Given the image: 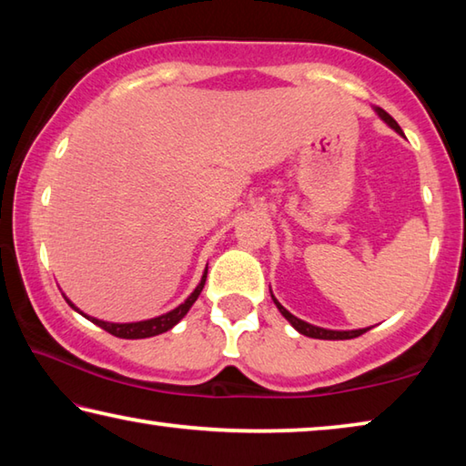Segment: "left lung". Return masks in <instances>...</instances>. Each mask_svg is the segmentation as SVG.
<instances>
[{
  "label": "left lung",
  "mask_w": 466,
  "mask_h": 466,
  "mask_svg": "<svg viewBox=\"0 0 466 466\" xmlns=\"http://www.w3.org/2000/svg\"><path fill=\"white\" fill-rule=\"evenodd\" d=\"M376 113H378V116H380V119H382L386 125H390V127H392L394 131L403 133V131H400V127H399V123L394 121L392 116H390L389 113H386V110L376 108ZM273 302L278 304V309H279V312L283 314V317H286V319L291 322V327H294V329L298 330V333H302V335H306V337H312V339H353V337L364 335L366 330H368V329H358V330H329V329L314 327V325H310V322L299 320L298 317H294V314L288 312L275 298H273Z\"/></svg>",
  "instance_id": "obj_1"
}]
</instances>
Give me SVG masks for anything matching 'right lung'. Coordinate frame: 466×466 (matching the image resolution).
I'll use <instances>...</instances> for the list:
<instances>
[{"mask_svg": "<svg viewBox=\"0 0 466 466\" xmlns=\"http://www.w3.org/2000/svg\"><path fill=\"white\" fill-rule=\"evenodd\" d=\"M205 278H208V269H205L203 278H201V283L199 286L195 288V291L191 296H188L183 304L177 306L175 310H170L167 314H162V317H156V319H149V320H141V322H123V325H119V322H105V320H98V319H92V317H84L92 320L94 325H98L100 329H105L106 333L115 335V337H121V339H146V337H154V335H160V333H167L168 329H172L177 325V322L185 317V314L188 312V309L195 304V299L199 298L201 289L205 286ZM67 304L72 306L74 310H77L76 306L69 302ZM80 312V310H77Z\"/></svg>", "mask_w": 466, "mask_h": 466, "instance_id": "1", "label": "right lung"}]
</instances>
